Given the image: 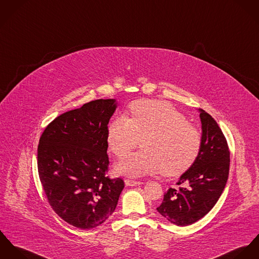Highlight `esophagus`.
I'll use <instances>...</instances> for the list:
<instances>
[{"label":"esophagus","instance_id":"esophagus-1","mask_svg":"<svg viewBox=\"0 0 259 259\" xmlns=\"http://www.w3.org/2000/svg\"><path fill=\"white\" fill-rule=\"evenodd\" d=\"M142 182H138V181H134V180H130V179H126L125 180V185L129 186V187H134V186H139L142 185Z\"/></svg>","mask_w":259,"mask_h":259}]
</instances>
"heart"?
Listing matches in <instances>:
<instances>
[{
  "label": "heart",
  "instance_id": "obj_1",
  "mask_svg": "<svg viewBox=\"0 0 259 259\" xmlns=\"http://www.w3.org/2000/svg\"><path fill=\"white\" fill-rule=\"evenodd\" d=\"M130 118H114L107 128V143L116 157L133 150L141 139L142 151L130 154L115 166L118 174L143 177L163 171L176 176L197 160L201 147L199 129L171 104L137 100L130 104Z\"/></svg>",
  "mask_w": 259,
  "mask_h": 259
}]
</instances>
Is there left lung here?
Masks as SVG:
<instances>
[{"instance_id": "left-lung-1", "label": "left lung", "mask_w": 259, "mask_h": 259, "mask_svg": "<svg viewBox=\"0 0 259 259\" xmlns=\"http://www.w3.org/2000/svg\"><path fill=\"white\" fill-rule=\"evenodd\" d=\"M201 123V147L195 163L184 172L178 185L164 195L158 212L171 224L186 227L203 218L219 201L228 182L230 151L225 135L215 120L199 109Z\"/></svg>"}]
</instances>
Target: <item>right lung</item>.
<instances>
[{
	"label": "right lung",
	"mask_w": 259,
	"mask_h": 259,
	"mask_svg": "<svg viewBox=\"0 0 259 259\" xmlns=\"http://www.w3.org/2000/svg\"><path fill=\"white\" fill-rule=\"evenodd\" d=\"M116 99L90 101L45 129L37 147L39 180L53 209L67 224L90 230L115 210L124 188L108 170L107 128Z\"/></svg>",
	"instance_id": "1"
}]
</instances>
